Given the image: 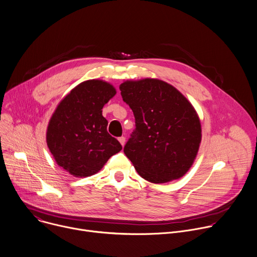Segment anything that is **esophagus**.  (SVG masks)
Returning a JSON list of instances; mask_svg holds the SVG:
<instances>
[{"label": "esophagus", "mask_w": 257, "mask_h": 257, "mask_svg": "<svg viewBox=\"0 0 257 257\" xmlns=\"http://www.w3.org/2000/svg\"><path fill=\"white\" fill-rule=\"evenodd\" d=\"M119 142L121 143V145H122V146H124V145H125V142H126V138H125L124 136L119 137Z\"/></svg>", "instance_id": "obj_1"}]
</instances>
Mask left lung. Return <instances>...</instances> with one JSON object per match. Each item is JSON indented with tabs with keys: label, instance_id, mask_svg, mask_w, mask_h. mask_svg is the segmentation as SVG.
<instances>
[{
	"label": "left lung",
	"instance_id": "1",
	"mask_svg": "<svg viewBox=\"0 0 257 257\" xmlns=\"http://www.w3.org/2000/svg\"><path fill=\"white\" fill-rule=\"evenodd\" d=\"M123 101L136 128L124 147L138 175L153 184L184 177L193 165L202 140L197 111L174 85L157 78L126 80Z\"/></svg>",
	"mask_w": 257,
	"mask_h": 257
}]
</instances>
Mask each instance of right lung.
<instances>
[{
  "instance_id": "add662e5",
  "label": "right lung",
  "mask_w": 257,
  "mask_h": 257,
  "mask_svg": "<svg viewBox=\"0 0 257 257\" xmlns=\"http://www.w3.org/2000/svg\"><path fill=\"white\" fill-rule=\"evenodd\" d=\"M116 95L102 79L80 82L52 114L46 132L47 146L56 163L76 178L91 177L121 151L120 142L108 131L103 107Z\"/></svg>"
}]
</instances>
